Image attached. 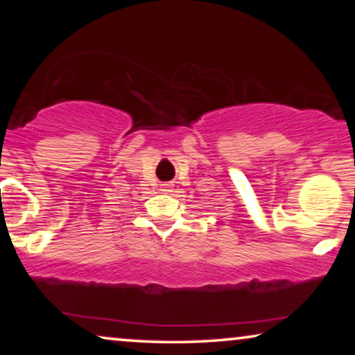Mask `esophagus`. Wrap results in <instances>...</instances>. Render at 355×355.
I'll return each instance as SVG.
<instances>
[{
  "label": "esophagus",
  "instance_id": "esophagus-1",
  "mask_svg": "<svg viewBox=\"0 0 355 355\" xmlns=\"http://www.w3.org/2000/svg\"><path fill=\"white\" fill-rule=\"evenodd\" d=\"M171 187H173V184H169V182L162 184V191L163 192H169V191H171Z\"/></svg>",
  "mask_w": 355,
  "mask_h": 355
}]
</instances>
